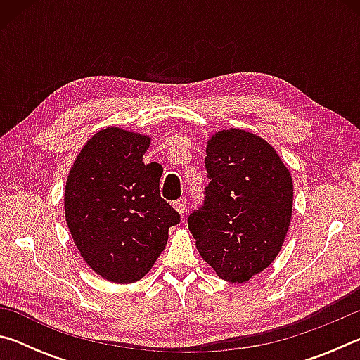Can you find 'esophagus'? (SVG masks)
Listing matches in <instances>:
<instances>
[{"instance_id": "esophagus-1", "label": "esophagus", "mask_w": 360, "mask_h": 360, "mask_svg": "<svg viewBox=\"0 0 360 360\" xmlns=\"http://www.w3.org/2000/svg\"><path fill=\"white\" fill-rule=\"evenodd\" d=\"M186 205H187V200H186V198H179V200H176V202L173 203L174 210L178 211L179 214H184V211H186Z\"/></svg>"}]
</instances>
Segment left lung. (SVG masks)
I'll return each instance as SVG.
<instances>
[{"label": "left lung", "mask_w": 360, "mask_h": 360, "mask_svg": "<svg viewBox=\"0 0 360 360\" xmlns=\"http://www.w3.org/2000/svg\"><path fill=\"white\" fill-rule=\"evenodd\" d=\"M205 205L187 219L202 259L230 283H246L276 259L294 202L289 168L264 138L219 130L206 143Z\"/></svg>", "instance_id": "obj_1"}]
</instances>
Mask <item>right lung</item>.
Here are the masks:
<instances>
[{
	"mask_svg": "<svg viewBox=\"0 0 360 360\" xmlns=\"http://www.w3.org/2000/svg\"><path fill=\"white\" fill-rule=\"evenodd\" d=\"M150 136L106 127L79 152L63 205L72 241L92 270L115 284L148 275L179 214L160 197L162 167L144 165Z\"/></svg>",
	"mask_w": 360,
	"mask_h": 360,
	"instance_id": "1",
	"label": "right lung"
}]
</instances>
